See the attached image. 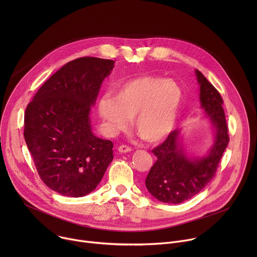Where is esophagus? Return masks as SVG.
Returning a JSON list of instances; mask_svg holds the SVG:
<instances>
[{"label":"esophagus","mask_w":257,"mask_h":257,"mask_svg":"<svg viewBox=\"0 0 257 257\" xmlns=\"http://www.w3.org/2000/svg\"><path fill=\"white\" fill-rule=\"evenodd\" d=\"M132 151L131 148H129L128 145H120L118 148V152L121 153V154H126V153H130Z\"/></svg>","instance_id":"esophagus-1"}]
</instances>
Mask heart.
I'll return each instance as SVG.
<instances>
[{
  "label": "heart",
  "mask_w": 257,
  "mask_h": 257,
  "mask_svg": "<svg viewBox=\"0 0 257 257\" xmlns=\"http://www.w3.org/2000/svg\"><path fill=\"white\" fill-rule=\"evenodd\" d=\"M182 99L183 91L176 81L144 75L119 84L114 96L102 95L97 113L111 135L127 130L134 118L138 133L145 140L158 142L173 130Z\"/></svg>",
  "instance_id": "heart-1"
}]
</instances>
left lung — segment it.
Returning a JSON list of instances; mask_svg holds the SVG:
<instances>
[{
  "label": "left lung",
  "mask_w": 257,
  "mask_h": 257,
  "mask_svg": "<svg viewBox=\"0 0 257 257\" xmlns=\"http://www.w3.org/2000/svg\"><path fill=\"white\" fill-rule=\"evenodd\" d=\"M199 84L200 105L213 130V143L203 157L187 156L181 130L171 132L153 154L157 157L145 179V186L158 200L177 204L199 193L214 177L217 165L229 143L223 98L213 85L195 70Z\"/></svg>",
  "instance_id": "1"
}]
</instances>
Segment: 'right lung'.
<instances>
[{"mask_svg": "<svg viewBox=\"0 0 257 257\" xmlns=\"http://www.w3.org/2000/svg\"><path fill=\"white\" fill-rule=\"evenodd\" d=\"M115 61L73 60L35 93L24 114V138L38 173L52 190L70 197L92 192L113 161V142L91 130L90 109Z\"/></svg>", "mask_w": 257, "mask_h": 257, "instance_id": "obj_1", "label": "right lung"}]
</instances>
